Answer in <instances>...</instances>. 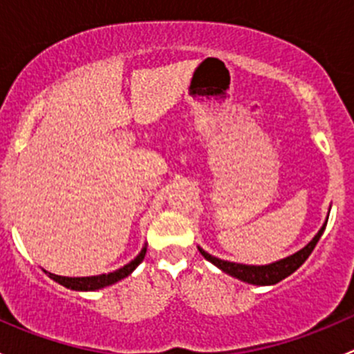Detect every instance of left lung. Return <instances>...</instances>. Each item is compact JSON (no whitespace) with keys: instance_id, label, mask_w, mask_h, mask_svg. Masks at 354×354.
<instances>
[{"instance_id":"8db88e82","label":"left lung","mask_w":354,"mask_h":354,"mask_svg":"<svg viewBox=\"0 0 354 354\" xmlns=\"http://www.w3.org/2000/svg\"><path fill=\"white\" fill-rule=\"evenodd\" d=\"M327 224V223H326ZM326 224L320 227V231L317 233V236L310 241L305 248H301L299 252H296L295 255L288 257V259L279 260V262L269 263V266H243V263H234V262H226V260H221L217 257H212L210 253L203 252L202 248L200 253L205 257L209 262H212L214 266L219 267L221 270H224L230 276L236 277V279L243 281L248 284H257V286H270V284H277L279 281L286 279L288 276H291L303 262L310 257V253L313 252L315 245L319 243L320 236H322L324 230H326Z\"/></svg>"}]
</instances>
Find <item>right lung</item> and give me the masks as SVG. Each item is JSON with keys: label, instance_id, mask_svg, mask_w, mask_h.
<instances>
[{"label": "right lung", "instance_id": "right-lung-1", "mask_svg": "<svg viewBox=\"0 0 354 354\" xmlns=\"http://www.w3.org/2000/svg\"><path fill=\"white\" fill-rule=\"evenodd\" d=\"M145 252H147V248L144 246V248H142V252L137 255V259H133L130 263H127L124 267H121V269L114 270V272H111V274H102V276L63 277V276H56V274H51V272H48V276L51 277L53 281H56V283L62 284V286L75 289V291H94V289L106 288V286H109V284H114V283H118V281L124 279L127 276H130V274L137 269L138 263L144 260Z\"/></svg>", "mask_w": 354, "mask_h": 354}]
</instances>
